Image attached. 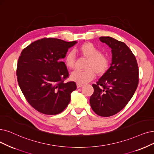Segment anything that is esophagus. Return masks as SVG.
I'll return each instance as SVG.
<instances>
[{
  "mask_svg": "<svg viewBox=\"0 0 154 154\" xmlns=\"http://www.w3.org/2000/svg\"><path fill=\"white\" fill-rule=\"evenodd\" d=\"M76 86H77V87L78 88H79V87H83V85L82 84H81V83H76Z\"/></svg>",
  "mask_w": 154,
  "mask_h": 154,
  "instance_id": "34e87169",
  "label": "esophagus"
}]
</instances>
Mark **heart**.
Returning a JSON list of instances; mask_svg holds the SVG:
<instances>
[{
  "label": "heart",
  "instance_id": "heart-1",
  "mask_svg": "<svg viewBox=\"0 0 154 154\" xmlns=\"http://www.w3.org/2000/svg\"><path fill=\"white\" fill-rule=\"evenodd\" d=\"M82 56L88 59L86 63L85 70H75L71 75L72 81L78 83H85L92 80L95 77L96 72L98 76L105 73L109 67V60L107 56L101 53L99 48L90 42H86L82 44L78 48ZM66 67L72 69L75 66L76 57L71 51L66 55L64 59Z\"/></svg>",
  "mask_w": 154,
  "mask_h": 154
}]
</instances>
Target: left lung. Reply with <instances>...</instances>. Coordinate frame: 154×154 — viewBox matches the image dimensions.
I'll list each match as a JSON object with an SVG mask.
<instances>
[{
  "label": "left lung",
  "mask_w": 154,
  "mask_h": 154,
  "mask_svg": "<svg viewBox=\"0 0 154 154\" xmlns=\"http://www.w3.org/2000/svg\"><path fill=\"white\" fill-rule=\"evenodd\" d=\"M112 51L109 69L92 85L94 94L90 97L91 109L98 116H113L123 109L130 100L138 85V66L134 54L124 42L110 36H101Z\"/></svg>",
  "instance_id": "1"
}]
</instances>
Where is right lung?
I'll return each mask as SVG.
<instances>
[{
    "instance_id": "add662e5",
    "label": "right lung",
    "mask_w": 154,
    "mask_h": 154,
    "mask_svg": "<svg viewBox=\"0 0 154 154\" xmlns=\"http://www.w3.org/2000/svg\"><path fill=\"white\" fill-rule=\"evenodd\" d=\"M76 43L45 38L22 51L16 70L17 82L28 102L38 112L56 115L69 104L76 85L64 82L69 72L61 60Z\"/></svg>"
}]
</instances>
